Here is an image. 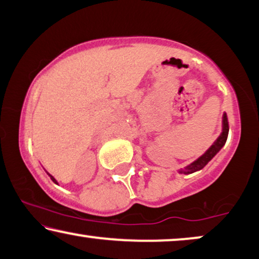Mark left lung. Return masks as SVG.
Returning a JSON list of instances; mask_svg holds the SVG:
<instances>
[{
	"mask_svg": "<svg viewBox=\"0 0 259 259\" xmlns=\"http://www.w3.org/2000/svg\"><path fill=\"white\" fill-rule=\"evenodd\" d=\"M227 135H229V120H227L226 113L224 112V115H223V132L219 135L218 139H217L214 141V143H213L212 146L205 151V154H202L199 158H196V160L193 162V163L187 165L185 169L179 170V173H180V174H191V173H194V171H198L200 169H202V168H204L205 165L207 164L208 162L211 161L212 158L219 153V150L224 147V144L226 143Z\"/></svg>",
	"mask_w": 259,
	"mask_h": 259,
	"instance_id": "left-lung-1",
	"label": "left lung"
}]
</instances>
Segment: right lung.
I'll return each instance as SVG.
<instances>
[{"mask_svg": "<svg viewBox=\"0 0 259 259\" xmlns=\"http://www.w3.org/2000/svg\"><path fill=\"white\" fill-rule=\"evenodd\" d=\"M46 173H47V174H48V177H50V178H51V180H52V181H53V182H54V184H57V185H59V184H58V181H57V180H55V179H54V178H53V177H52V175H51V174H50V173H48V171H46Z\"/></svg>", "mask_w": 259, "mask_h": 259, "instance_id": "right-lung-1", "label": "right lung"}]
</instances>
